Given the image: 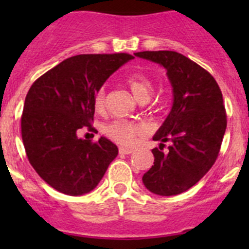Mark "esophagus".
Wrapping results in <instances>:
<instances>
[{"label":"esophagus","mask_w":249,"mask_h":249,"mask_svg":"<svg viewBox=\"0 0 249 249\" xmlns=\"http://www.w3.org/2000/svg\"><path fill=\"white\" fill-rule=\"evenodd\" d=\"M132 152H133L132 149L124 148V147H121L120 148V155H131Z\"/></svg>","instance_id":"1"}]
</instances>
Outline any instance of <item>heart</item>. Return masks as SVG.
Returning a JSON list of instances; mask_svg holds the SVG:
<instances>
[{"mask_svg":"<svg viewBox=\"0 0 249 249\" xmlns=\"http://www.w3.org/2000/svg\"><path fill=\"white\" fill-rule=\"evenodd\" d=\"M127 86H128L131 93L133 94V97L137 101L149 100L152 89H153V86H152L151 81L148 80V77L142 73H135L129 76L127 78ZM93 107L97 112H101L105 107V92H103V89L94 94ZM103 131H105V135L108 136L114 142L123 144V146H129L135 142L136 136L142 132V127L137 123L118 120L107 124Z\"/></svg>","mask_w":249,"mask_h":249,"instance_id":"1","label":"heart"}]
</instances>
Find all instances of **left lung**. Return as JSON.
Returning <instances> with one entry per match:
<instances>
[{
	"instance_id": "left-lung-1",
	"label": "left lung",
	"mask_w": 249,
	"mask_h": 249,
	"mask_svg": "<svg viewBox=\"0 0 249 249\" xmlns=\"http://www.w3.org/2000/svg\"><path fill=\"white\" fill-rule=\"evenodd\" d=\"M136 57L166 68L173 102L162 126L153 136L155 162L142 177L144 187L158 196L186 192L206 175L218 157L227 117L223 97L208 72L175 51H143ZM171 141L169 152L160 151Z\"/></svg>"
}]
</instances>
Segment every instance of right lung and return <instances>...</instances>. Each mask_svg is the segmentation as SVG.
Here are the masks:
<instances>
[{"label":"right lung","instance_id":"obj_1","mask_svg":"<svg viewBox=\"0 0 249 249\" xmlns=\"http://www.w3.org/2000/svg\"><path fill=\"white\" fill-rule=\"evenodd\" d=\"M133 58L127 53L78 54L62 61L31 86L21 118L22 141L35 171L58 192H91L117 157L113 142L101 137L91 143L77 132L91 127L94 94Z\"/></svg>","mask_w":249,"mask_h":249}]
</instances>
